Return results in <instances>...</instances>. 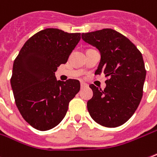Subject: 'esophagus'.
I'll list each match as a JSON object with an SVG mask.
<instances>
[{"label": "esophagus", "instance_id": "34e87169", "mask_svg": "<svg viewBox=\"0 0 157 157\" xmlns=\"http://www.w3.org/2000/svg\"><path fill=\"white\" fill-rule=\"evenodd\" d=\"M88 86V85H87L86 83L83 82V81H81V89H83V88H85V87H87Z\"/></svg>", "mask_w": 157, "mask_h": 157}]
</instances>
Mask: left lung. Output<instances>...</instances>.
Here are the masks:
<instances>
[{"label": "left lung", "mask_w": 157, "mask_h": 157, "mask_svg": "<svg viewBox=\"0 0 157 157\" xmlns=\"http://www.w3.org/2000/svg\"><path fill=\"white\" fill-rule=\"evenodd\" d=\"M82 39L101 54L95 74L104 72V90L90 85L93 98L87 103L91 117L108 128L122 125L133 115L143 96L146 76L143 56L125 36L112 29L82 33Z\"/></svg>", "instance_id": "left-lung-1"}]
</instances>
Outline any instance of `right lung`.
Returning <instances> with one entry per match:
<instances>
[{"instance_id": "right-lung-1", "label": "right lung", "mask_w": 157, "mask_h": 157, "mask_svg": "<svg viewBox=\"0 0 157 157\" xmlns=\"http://www.w3.org/2000/svg\"><path fill=\"white\" fill-rule=\"evenodd\" d=\"M80 40V33L45 29L32 36L14 60L10 82L16 105L34 128L46 131L59 124L80 91L79 81H56L54 75Z\"/></svg>"}]
</instances>
